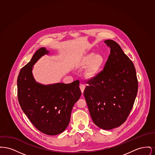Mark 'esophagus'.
<instances>
[{"label": "esophagus", "mask_w": 155, "mask_h": 155, "mask_svg": "<svg viewBox=\"0 0 155 155\" xmlns=\"http://www.w3.org/2000/svg\"><path fill=\"white\" fill-rule=\"evenodd\" d=\"M80 89H81V92H82V94H83L84 93V89L85 88V85H84V84H80Z\"/></svg>", "instance_id": "1"}]
</instances>
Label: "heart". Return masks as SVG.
<instances>
[{"label": "heart", "instance_id": "obj_1", "mask_svg": "<svg viewBox=\"0 0 155 155\" xmlns=\"http://www.w3.org/2000/svg\"><path fill=\"white\" fill-rule=\"evenodd\" d=\"M103 64V58L100 54H94L89 53L87 54L81 60L82 66L88 65L86 75L89 78L96 77L101 71Z\"/></svg>", "mask_w": 155, "mask_h": 155}]
</instances>
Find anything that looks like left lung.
Segmentation results:
<instances>
[{"label": "left lung", "mask_w": 155, "mask_h": 155, "mask_svg": "<svg viewBox=\"0 0 155 155\" xmlns=\"http://www.w3.org/2000/svg\"><path fill=\"white\" fill-rule=\"evenodd\" d=\"M110 48L103 71L88 81L84 95L94 124L109 130L127 120L138 92L134 65L115 41H104Z\"/></svg>", "instance_id": "obj_1"}]
</instances>
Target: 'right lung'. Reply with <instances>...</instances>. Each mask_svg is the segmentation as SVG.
Returning <instances> with one entry per match:
<instances>
[{
  "label": "right lung",
  "mask_w": 155,
  "mask_h": 155,
  "mask_svg": "<svg viewBox=\"0 0 155 155\" xmlns=\"http://www.w3.org/2000/svg\"><path fill=\"white\" fill-rule=\"evenodd\" d=\"M50 52L39 49L23 67L17 78L18 99L23 112L39 131L49 135L63 132L70 120L72 109L80 99V81L44 85L35 81L32 70L38 60Z\"/></svg>",
  "instance_id": "right-lung-1"
}]
</instances>
